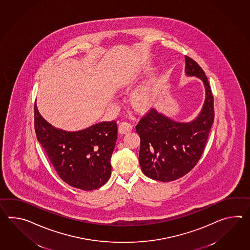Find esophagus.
Instances as JSON below:
<instances>
[{
  "mask_svg": "<svg viewBox=\"0 0 250 250\" xmlns=\"http://www.w3.org/2000/svg\"><path fill=\"white\" fill-rule=\"evenodd\" d=\"M133 130V125L127 122H123L118 126V132L122 134L130 133Z\"/></svg>",
  "mask_w": 250,
  "mask_h": 250,
  "instance_id": "1",
  "label": "esophagus"
}]
</instances>
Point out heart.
Masks as SVG:
<instances>
[{"instance_id":"heart-1","label":"heart","mask_w":250,"mask_h":250,"mask_svg":"<svg viewBox=\"0 0 250 250\" xmlns=\"http://www.w3.org/2000/svg\"><path fill=\"white\" fill-rule=\"evenodd\" d=\"M152 99V89L150 83L142 85L139 89L134 91L132 96V102L133 105L138 108H145L149 105Z\"/></svg>"}]
</instances>
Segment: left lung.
<instances>
[{"mask_svg": "<svg viewBox=\"0 0 250 250\" xmlns=\"http://www.w3.org/2000/svg\"><path fill=\"white\" fill-rule=\"evenodd\" d=\"M186 72L200 78L206 86V102L199 117L193 122L182 124L150 108L135 127L141 139V168L153 180L169 182L192 170L204 152L214 121V100L204 70L186 56Z\"/></svg>", "mask_w": 250, "mask_h": 250, "instance_id": "8db88e82", "label": "left lung"}]
</instances>
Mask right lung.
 Instances as JSON below:
<instances>
[{"label":"right lung","mask_w":250,"mask_h":250,"mask_svg":"<svg viewBox=\"0 0 250 250\" xmlns=\"http://www.w3.org/2000/svg\"><path fill=\"white\" fill-rule=\"evenodd\" d=\"M34 123L37 139L62 181L84 191L106 183L111 176L110 160L117 139L116 121L65 132L46 122L35 103Z\"/></svg>","instance_id":"obj_1"}]
</instances>
